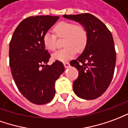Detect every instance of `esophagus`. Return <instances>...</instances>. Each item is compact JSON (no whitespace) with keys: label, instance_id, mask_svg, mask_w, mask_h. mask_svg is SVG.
<instances>
[{"label":"esophagus","instance_id":"esophagus-1","mask_svg":"<svg viewBox=\"0 0 128 128\" xmlns=\"http://www.w3.org/2000/svg\"><path fill=\"white\" fill-rule=\"evenodd\" d=\"M63 64H64V66H65L66 68H68L69 67H70V63L68 62H65Z\"/></svg>","mask_w":128,"mask_h":128}]
</instances>
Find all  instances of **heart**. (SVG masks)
<instances>
[{"label":"heart","mask_w":128,"mask_h":128,"mask_svg":"<svg viewBox=\"0 0 128 128\" xmlns=\"http://www.w3.org/2000/svg\"><path fill=\"white\" fill-rule=\"evenodd\" d=\"M54 32L59 38H65V48L55 52L52 55L54 60L65 62L71 59L78 52L83 51L86 48L88 34L83 25H76L73 22L62 21L58 23L54 28ZM43 44L48 50L54 51L58 45L56 36L51 32H46L43 36Z\"/></svg>","instance_id":"1"}]
</instances>
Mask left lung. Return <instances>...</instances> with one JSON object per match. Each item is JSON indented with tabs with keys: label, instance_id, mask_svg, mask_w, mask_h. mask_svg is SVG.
Listing matches in <instances>:
<instances>
[{
	"label": "left lung",
	"instance_id": "obj_1",
	"mask_svg": "<svg viewBox=\"0 0 128 128\" xmlns=\"http://www.w3.org/2000/svg\"><path fill=\"white\" fill-rule=\"evenodd\" d=\"M85 27L88 40L83 53L70 65L78 70L73 83L74 93L78 97L93 100L103 94L112 81L116 52L111 32L105 24L90 14L63 15Z\"/></svg>",
	"mask_w": 128,
	"mask_h": 128
}]
</instances>
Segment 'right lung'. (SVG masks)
<instances>
[{
  "label": "right lung",
  "mask_w": 128,
  "mask_h": 128,
  "mask_svg": "<svg viewBox=\"0 0 128 128\" xmlns=\"http://www.w3.org/2000/svg\"><path fill=\"white\" fill-rule=\"evenodd\" d=\"M58 16H36L24 19L14 31L10 43V66L14 82L28 100L37 105L50 102L55 82L65 71L62 62L47 63L50 54L43 36Z\"/></svg>",
  "instance_id": "obj_1"
}]
</instances>
